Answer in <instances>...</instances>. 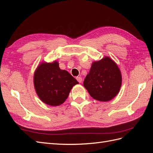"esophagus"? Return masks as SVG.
Wrapping results in <instances>:
<instances>
[{
    "mask_svg": "<svg viewBox=\"0 0 153 153\" xmlns=\"http://www.w3.org/2000/svg\"><path fill=\"white\" fill-rule=\"evenodd\" d=\"M76 80L78 82L81 83L82 82V78L80 77V76H78V77H76Z\"/></svg>",
    "mask_w": 153,
    "mask_h": 153,
    "instance_id": "1",
    "label": "esophagus"
}]
</instances>
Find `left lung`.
Masks as SVG:
<instances>
[{
	"instance_id": "8db88e82",
	"label": "left lung",
	"mask_w": 153,
	"mask_h": 153,
	"mask_svg": "<svg viewBox=\"0 0 153 153\" xmlns=\"http://www.w3.org/2000/svg\"><path fill=\"white\" fill-rule=\"evenodd\" d=\"M122 84L121 71L112 59L105 56L92 63L84 86L92 98L108 101L117 96Z\"/></svg>"
}]
</instances>
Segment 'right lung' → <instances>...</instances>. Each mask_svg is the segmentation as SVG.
<instances>
[{
    "instance_id": "right-lung-1",
    "label": "right lung",
    "mask_w": 153,
    "mask_h": 153,
    "mask_svg": "<svg viewBox=\"0 0 153 153\" xmlns=\"http://www.w3.org/2000/svg\"><path fill=\"white\" fill-rule=\"evenodd\" d=\"M78 82L67 71L61 69L59 62L40 63L34 75V85L37 94L43 103L59 106L68 98L74 85Z\"/></svg>"
}]
</instances>
